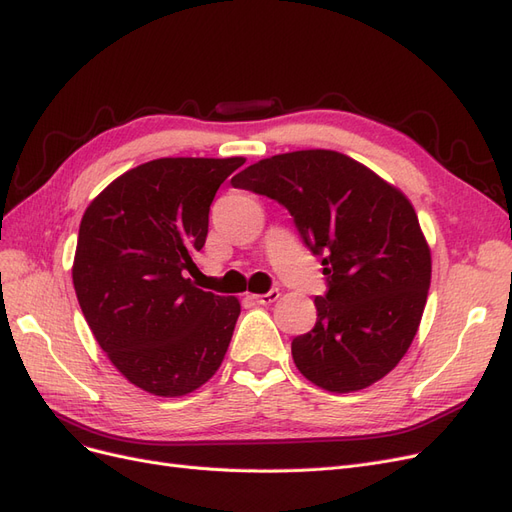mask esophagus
<instances>
[{"label":"esophagus","mask_w":512,"mask_h":512,"mask_svg":"<svg viewBox=\"0 0 512 512\" xmlns=\"http://www.w3.org/2000/svg\"><path fill=\"white\" fill-rule=\"evenodd\" d=\"M252 299H254L258 305H271V303H275L277 299H280V290L273 288V290H269L267 294H252Z\"/></svg>","instance_id":"34e87169"}]
</instances>
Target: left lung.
I'll use <instances>...</instances> for the list:
<instances>
[{
  "mask_svg": "<svg viewBox=\"0 0 512 512\" xmlns=\"http://www.w3.org/2000/svg\"><path fill=\"white\" fill-rule=\"evenodd\" d=\"M230 183L284 205L322 256L329 290L314 299V329L292 339L301 374L331 393L389 374L418 331L431 282V252L406 194L331 149L280 153Z\"/></svg>",
  "mask_w": 512,
  "mask_h": 512,
  "instance_id": "1",
  "label": "left lung"
}]
</instances>
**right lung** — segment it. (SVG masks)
<instances>
[{
	"label": "right lung",
	"mask_w": 512,
	"mask_h": 512,
	"mask_svg": "<svg viewBox=\"0 0 512 512\" xmlns=\"http://www.w3.org/2000/svg\"><path fill=\"white\" fill-rule=\"evenodd\" d=\"M243 158H160L117 177L87 207L72 282L111 363L134 386L181 397L220 369L239 299L192 284L209 207Z\"/></svg>",
	"instance_id": "add662e5"
}]
</instances>
